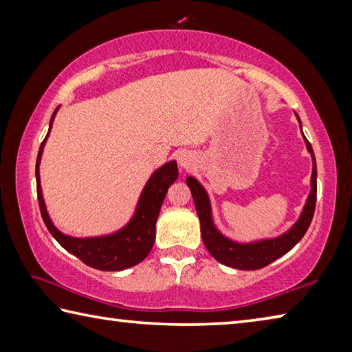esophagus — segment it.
I'll list each match as a JSON object with an SVG mask.
<instances>
[{
  "label": "esophagus",
  "instance_id": "34e87169",
  "mask_svg": "<svg viewBox=\"0 0 352 352\" xmlns=\"http://www.w3.org/2000/svg\"><path fill=\"white\" fill-rule=\"evenodd\" d=\"M177 164L181 165V168L188 170L195 165V156L190 151H182L179 156H177Z\"/></svg>",
  "mask_w": 352,
  "mask_h": 352
}]
</instances>
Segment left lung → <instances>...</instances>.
I'll use <instances>...</instances> for the list:
<instances>
[{
	"mask_svg": "<svg viewBox=\"0 0 352 352\" xmlns=\"http://www.w3.org/2000/svg\"><path fill=\"white\" fill-rule=\"evenodd\" d=\"M298 117V116H297ZM300 120V117H298ZM301 126V122H300ZM306 146L312 156V177H311V193L307 198L306 206L301 212L300 219L295 223L291 229L281 236L274 239H264V241L249 243V244H239L232 241V239L226 238L223 233L218 232L217 227L213 224L212 219V208L210 201L206 193L204 187L195 179V177L188 176L186 182L192 192L196 212L201 221V235L202 241H204L207 250L214 260L221 264L241 269V270H256L261 267H266L280 256L287 254L295 244H297L301 238L305 236L311 226V221L314 218V212H316V202H317V164L316 156H314V150L309 144V140L305 138Z\"/></svg>",
	"mask_w": 352,
	"mask_h": 352,
	"instance_id": "1",
	"label": "left lung"
}]
</instances>
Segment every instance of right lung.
Wrapping results in <instances>:
<instances>
[{
	"label": "right lung",
	"instance_id": "right-lung-1",
	"mask_svg": "<svg viewBox=\"0 0 352 352\" xmlns=\"http://www.w3.org/2000/svg\"><path fill=\"white\" fill-rule=\"evenodd\" d=\"M57 109L54 111L51 117L49 131H51ZM49 131L45 140L41 142L38 156H36L35 177L40 212L47 230L51 232V235L57 239L61 248H65L72 255H76L80 261H83L89 267L98 270H123L144 261L146 255L150 254L154 244V238H156V221L160 207H162V202L165 199L166 190L177 179V164L175 160H171V162L162 165L159 170L153 173V176L148 179L144 192L140 195L139 204L138 208H135L133 219L123 229L107 236L72 238L63 235L60 230L55 229L46 212V206L41 195L38 166L43 146H45Z\"/></svg>",
	"mask_w": 352,
	"mask_h": 352
}]
</instances>
